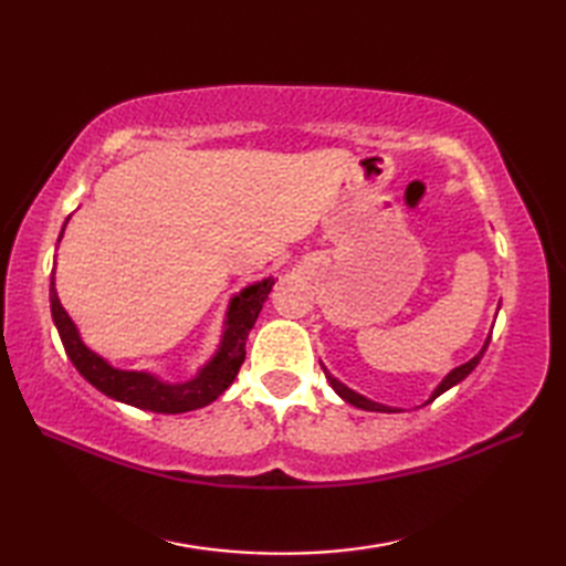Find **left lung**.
I'll list each match as a JSON object with an SVG mask.
<instances>
[{
    "label": "left lung",
    "instance_id": "obj_1",
    "mask_svg": "<svg viewBox=\"0 0 566 566\" xmlns=\"http://www.w3.org/2000/svg\"><path fill=\"white\" fill-rule=\"evenodd\" d=\"M489 345V343H486ZM486 345H484V350H486ZM484 350L482 353H479L476 357H472V359H469V363H464V365H460V367H454L452 371H450V375L448 377H444L442 379V384H440V387L436 389V394H432V399L430 401H436L438 399V396L442 394V391H448L450 387H454V384H460L467 375H469V371H472L476 365H479V359H482L484 357ZM323 371H326V369H323ZM326 377H328V381H331V387L335 389V394H338L340 396V399H345L347 403H353V406H357V408H365V411H381V413H387V411H391V408H387V406H381V403H375V401H369V399H365V396H359V394H355L353 389H347L345 387V384H340L338 379H335V377H331L328 375V371H326Z\"/></svg>",
    "mask_w": 566,
    "mask_h": 566
}]
</instances>
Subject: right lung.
<instances>
[{"instance_id":"1","label":"right lung","mask_w":566,"mask_h":566,"mask_svg":"<svg viewBox=\"0 0 566 566\" xmlns=\"http://www.w3.org/2000/svg\"><path fill=\"white\" fill-rule=\"evenodd\" d=\"M272 284L274 280H262L248 286V290H243L233 298L231 308H228L221 350L199 371L197 379H191L187 384H163L146 375V371H124L106 365L99 355H94L90 347L80 340L75 323L70 321L65 308L60 306L53 282L51 311L67 357L92 387H97L102 394L112 396L116 401L146 408V411L153 413H185L216 401L228 387H231L240 365H243L245 359L248 333L255 326L264 298L272 292Z\"/></svg>"}]
</instances>
